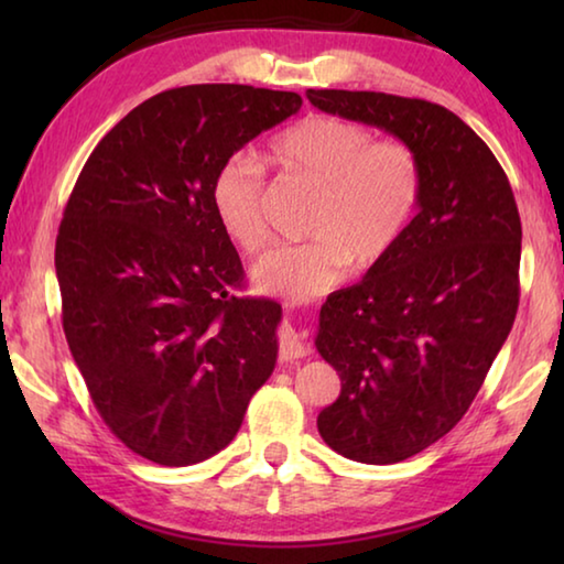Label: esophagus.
<instances>
[{
    "label": "esophagus",
    "instance_id": "34e87169",
    "mask_svg": "<svg viewBox=\"0 0 564 564\" xmlns=\"http://www.w3.org/2000/svg\"><path fill=\"white\" fill-rule=\"evenodd\" d=\"M311 348L308 343L303 340V336L295 330L289 321L281 323L279 328V358L281 360H299L303 356H308Z\"/></svg>",
    "mask_w": 564,
    "mask_h": 564
}]
</instances>
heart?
<instances>
[{
    "mask_svg": "<svg viewBox=\"0 0 564 564\" xmlns=\"http://www.w3.org/2000/svg\"><path fill=\"white\" fill-rule=\"evenodd\" d=\"M269 156L318 186L305 236L308 243L275 248L253 265L261 293L303 303L346 279L348 265L368 271L393 251L415 216L423 171L405 141L376 139L366 123L308 117L271 139ZM265 174L251 154L228 156L212 184L218 226L243 253L269 246L263 216Z\"/></svg>",
    "mask_w": 564,
    "mask_h": 564,
    "instance_id": "obj_1",
    "label": "heart"
}]
</instances>
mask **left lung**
Segmentation results:
<instances>
[{"label":"left lung","mask_w":564,"mask_h":564,"mask_svg":"<svg viewBox=\"0 0 564 564\" xmlns=\"http://www.w3.org/2000/svg\"><path fill=\"white\" fill-rule=\"evenodd\" d=\"M321 111L383 129L415 151L417 214L383 261L321 308L316 348L340 395L318 415L333 451L390 465L451 433L480 390L520 303L522 226L488 144L425 99L308 89Z\"/></svg>","instance_id":"8db88e82"}]
</instances>
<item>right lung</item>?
<instances>
[{
    "label": "right lung",
    "instance_id": "right-lung-1",
    "mask_svg": "<svg viewBox=\"0 0 564 564\" xmlns=\"http://www.w3.org/2000/svg\"><path fill=\"white\" fill-rule=\"evenodd\" d=\"M301 104L243 84L161 91L99 141L66 202L54 251L66 343L104 423L151 463L224 451L273 373L281 305L234 293L243 265L212 184Z\"/></svg>",
    "mask_w": 564,
    "mask_h": 564
}]
</instances>
